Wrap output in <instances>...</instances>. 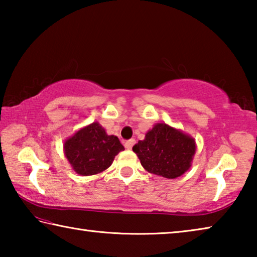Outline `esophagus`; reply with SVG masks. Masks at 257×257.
<instances>
[{
	"label": "esophagus",
	"mask_w": 257,
	"mask_h": 257,
	"mask_svg": "<svg viewBox=\"0 0 257 257\" xmlns=\"http://www.w3.org/2000/svg\"><path fill=\"white\" fill-rule=\"evenodd\" d=\"M135 143H136V141H135V139H129V141H127V142L124 143V147L127 150H132L133 146L135 145Z\"/></svg>",
	"instance_id": "esophagus-1"
}]
</instances>
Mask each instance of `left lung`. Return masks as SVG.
I'll return each mask as SVG.
<instances>
[{
  "instance_id": "left-lung-1",
  "label": "left lung",
  "mask_w": 257,
  "mask_h": 257,
  "mask_svg": "<svg viewBox=\"0 0 257 257\" xmlns=\"http://www.w3.org/2000/svg\"><path fill=\"white\" fill-rule=\"evenodd\" d=\"M147 172L176 179L189 170L196 142L188 134L167 123H156L133 147Z\"/></svg>"
}]
</instances>
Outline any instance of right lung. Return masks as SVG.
<instances>
[{"label":"right lung","instance_id":"1","mask_svg":"<svg viewBox=\"0 0 257 257\" xmlns=\"http://www.w3.org/2000/svg\"><path fill=\"white\" fill-rule=\"evenodd\" d=\"M124 147L114 135H107L98 122H93L67 138L64 155L73 171L80 176H93L105 171Z\"/></svg>","mask_w":257,"mask_h":257}]
</instances>
